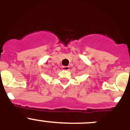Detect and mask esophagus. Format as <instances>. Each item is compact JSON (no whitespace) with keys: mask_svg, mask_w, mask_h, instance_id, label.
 Wrapping results in <instances>:
<instances>
[{"mask_svg":"<svg viewBox=\"0 0 130 130\" xmlns=\"http://www.w3.org/2000/svg\"><path fill=\"white\" fill-rule=\"evenodd\" d=\"M62 69L63 70H70V67L69 66H62Z\"/></svg>","mask_w":130,"mask_h":130,"instance_id":"esophagus-1","label":"esophagus"}]
</instances>
